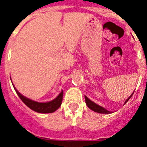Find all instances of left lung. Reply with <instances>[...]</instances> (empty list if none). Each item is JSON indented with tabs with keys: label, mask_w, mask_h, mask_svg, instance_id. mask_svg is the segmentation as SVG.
<instances>
[{
	"label": "left lung",
	"mask_w": 147,
	"mask_h": 147,
	"mask_svg": "<svg viewBox=\"0 0 147 147\" xmlns=\"http://www.w3.org/2000/svg\"><path fill=\"white\" fill-rule=\"evenodd\" d=\"M134 93V92H133ZM133 93L129 97H128L127 99H126V101H125V103H126L130 99V98L132 96V95H133ZM84 98H85V102H86L87 106H88V107L89 108V109H91L92 110H93V111H95V112H97V113H110L111 112L110 111H109V110H106L105 108L102 107H100V106H98V105H97L96 103H95L94 102H92V100H90L89 98H88L86 96H84Z\"/></svg>",
	"instance_id": "left-lung-1"
}]
</instances>
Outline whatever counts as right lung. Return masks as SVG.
Masks as SVG:
<instances>
[{
    "label": "right lung",
    "instance_id": "add662e5",
    "mask_svg": "<svg viewBox=\"0 0 147 147\" xmlns=\"http://www.w3.org/2000/svg\"><path fill=\"white\" fill-rule=\"evenodd\" d=\"M14 88L16 92L17 95L19 96V98H21L24 103H25L29 108H30L31 110H34L35 112L40 113H53L55 110H58L59 107L62 104L63 101V91H62L59 95L56 98L48 102H38L33 101L30 98H26L25 96H23L22 94L18 92V90L14 87Z\"/></svg>",
    "mask_w": 147,
    "mask_h": 147
}]
</instances>
